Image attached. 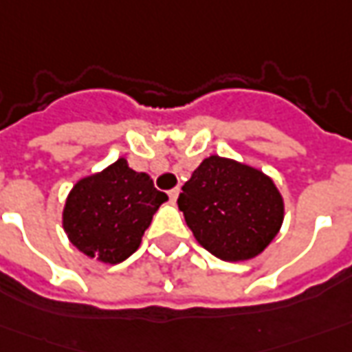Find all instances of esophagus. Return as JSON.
Masks as SVG:
<instances>
[{"mask_svg":"<svg viewBox=\"0 0 352 352\" xmlns=\"http://www.w3.org/2000/svg\"><path fill=\"white\" fill-rule=\"evenodd\" d=\"M178 195H180V188H174V190L168 191V197H170L172 203H176V201H178Z\"/></svg>","mask_w":352,"mask_h":352,"instance_id":"obj_1","label":"esophagus"}]
</instances>
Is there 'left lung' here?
<instances>
[{
	"label": "left lung",
	"mask_w": 352,
	"mask_h": 352,
	"mask_svg": "<svg viewBox=\"0 0 352 352\" xmlns=\"http://www.w3.org/2000/svg\"><path fill=\"white\" fill-rule=\"evenodd\" d=\"M178 208L203 249L228 263L251 261L278 236L285 205L261 168L210 155L182 188Z\"/></svg>",
	"instance_id": "left-lung-1"
}]
</instances>
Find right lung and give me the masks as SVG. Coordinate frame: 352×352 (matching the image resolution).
I'll return each mask as SVG.
<instances>
[{"label": "right lung", "instance_id": "1", "mask_svg": "<svg viewBox=\"0 0 352 352\" xmlns=\"http://www.w3.org/2000/svg\"><path fill=\"white\" fill-rule=\"evenodd\" d=\"M166 201L149 174L135 172L120 157L72 186L63 207V230L82 254L118 264L138 251L153 214Z\"/></svg>", "mask_w": 352, "mask_h": 352}]
</instances>
